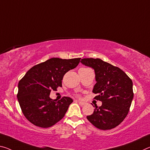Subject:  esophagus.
Masks as SVG:
<instances>
[{
    "label": "esophagus",
    "instance_id": "esophagus-1",
    "mask_svg": "<svg viewBox=\"0 0 150 150\" xmlns=\"http://www.w3.org/2000/svg\"><path fill=\"white\" fill-rule=\"evenodd\" d=\"M77 102H78V103H79V105H81V106L84 105L85 104V102H84V101H77Z\"/></svg>",
    "mask_w": 150,
    "mask_h": 150
}]
</instances>
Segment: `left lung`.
<instances>
[{
	"label": "left lung",
	"instance_id": "obj_1",
	"mask_svg": "<svg viewBox=\"0 0 150 150\" xmlns=\"http://www.w3.org/2000/svg\"><path fill=\"white\" fill-rule=\"evenodd\" d=\"M81 63L94 70L96 83L93 92L99 94L95 99L102 102L87 120L99 129L115 127L129 112L134 98L132 79L119 67L100 59H82Z\"/></svg>",
	"mask_w": 150,
	"mask_h": 150
}]
</instances>
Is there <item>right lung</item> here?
Here are the masks:
<instances>
[{
  "label": "right lung",
  "instance_id": "add662e5",
  "mask_svg": "<svg viewBox=\"0 0 150 150\" xmlns=\"http://www.w3.org/2000/svg\"><path fill=\"white\" fill-rule=\"evenodd\" d=\"M80 59L51 58L33 67L20 80L17 99L24 115L30 123L49 127L65 116L73 99L64 97L57 101L50 98V93L62 86L64 75L75 68Z\"/></svg>",
  "mask_w": 150,
  "mask_h": 150
}]
</instances>
